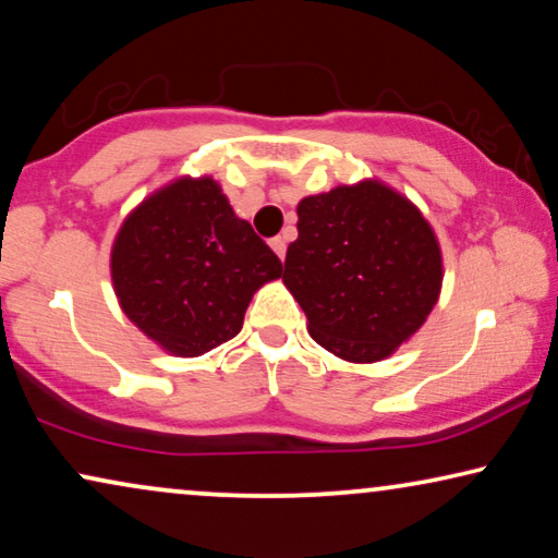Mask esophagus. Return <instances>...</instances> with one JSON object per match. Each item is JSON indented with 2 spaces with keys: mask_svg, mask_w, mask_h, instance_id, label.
Masks as SVG:
<instances>
[{
  "mask_svg": "<svg viewBox=\"0 0 558 558\" xmlns=\"http://www.w3.org/2000/svg\"><path fill=\"white\" fill-rule=\"evenodd\" d=\"M271 248H274V254H277L281 262H284V256H287V241L281 239V235H277V239H271Z\"/></svg>",
  "mask_w": 558,
  "mask_h": 558,
  "instance_id": "34e87169",
  "label": "esophagus"
}]
</instances>
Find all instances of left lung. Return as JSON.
<instances>
[{
  "label": "left lung",
  "mask_w": 558,
  "mask_h": 558,
  "mask_svg": "<svg viewBox=\"0 0 558 558\" xmlns=\"http://www.w3.org/2000/svg\"><path fill=\"white\" fill-rule=\"evenodd\" d=\"M284 284L310 335L350 363H376L424 325L441 289V251L416 205L376 180L296 205Z\"/></svg>",
  "instance_id": "1"
}]
</instances>
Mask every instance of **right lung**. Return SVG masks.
<instances>
[{
  "label": "right lung",
  "mask_w": 558,
  "mask_h": 558,
  "mask_svg": "<svg viewBox=\"0 0 558 558\" xmlns=\"http://www.w3.org/2000/svg\"><path fill=\"white\" fill-rule=\"evenodd\" d=\"M281 262L210 178H182L124 220L111 251L121 310L167 353L195 357L241 332Z\"/></svg>",
  "instance_id": "obj_1"
}]
</instances>
